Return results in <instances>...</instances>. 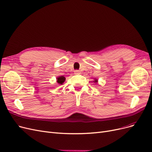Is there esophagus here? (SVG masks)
<instances>
[{"instance_id":"obj_1","label":"esophagus","mask_w":152,"mask_h":152,"mask_svg":"<svg viewBox=\"0 0 152 152\" xmlns=\"http://www.w3.org/2000/svg\"><path fill=\"white\" fill-rule=\"evenodd\" d=\"M74 74L75 75H78V74H80V70H75L74 71Z\"/></svg>"}]
</instances>
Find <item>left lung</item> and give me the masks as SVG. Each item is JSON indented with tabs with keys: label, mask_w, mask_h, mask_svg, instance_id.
<instances>
[{
	"label": "left lung",
	"mask_w": 152,
	"mask_h": 152,
	"mask_svg": "<svg viewBox=\"0 0 152 152\" xmlns=\"http://www.w3.org/2000/svg\"><path fill=\"white\" fill-rule=\"evenodd\" d=\"M94 82H97V80H95Z\"/></svg>",
	"instance_id": "obj_1"
}]
</instances>
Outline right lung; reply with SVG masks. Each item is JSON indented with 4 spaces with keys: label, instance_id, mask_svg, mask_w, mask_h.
Returning a JSON list of instances; mask_svg holds the SVG:
<instances>
[{
    "label": "right lung",
    "instance_id": "right-lung-1",
    "mask_svg": "<svg viewBox=\"0 0 152 152\" xmlns=\"http://www.w3.org/2000/svg\"><path fill=\"white\" fill-rule=\"evenodd\" d=\"M65 80V78L64 76H60L57 78V82L59 84H62Z\"/></svg>",
    "mask_w": 152,
    "mask_h": 152
}]
</instances>
